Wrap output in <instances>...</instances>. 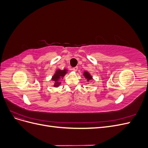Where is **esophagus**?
I'll return each instance as SVG.
<instances>
[{"instance_id":"34e87169","label":"esophagus","mask_w":148,"mask_h":148,"mask_svg":"<svg viewBox=\"0 0 148 148\" xmlns=\"http://www.w3.org/2000/svg\"><path fill=\"white\" fill-rule=\"evenodd\" d=\"M78 66H75V67H73V68L72 69V70L74 71H77L78 70Z\"/></svg>"}]
</instances>
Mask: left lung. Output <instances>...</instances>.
I'll use <instances>...</instances> for the list:
<instances>
[{"label":"left lung","instance_id":"1","mask_svg":"<svg viewBox=\"0 0 148 148\" xmlns=\"http://www.w3.org/2000/svg\"><path fill=\"white\" fill-rule=\"evenodd\" d=\"M84 76L85 77V78H86L87 79L88 81H89V80L92 79V77L91 76L89 75V73H88L87 71H84Z\"/></svg>","mask_w":148,"mask_h":148}]
</instances>
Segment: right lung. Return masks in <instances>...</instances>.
Listing matches in <instances>:
<instances>
[{
    "label": "right lung",
    "instance_id": "1",
    "mask_svg": "<svg viewBox=\"0 0 148 148\" xmlns=\"http://www.w3.org/2000/svg\"><path fill=\"white\" fill-rule=\"evenodd\" d=\"M66 73V70H58L56 71V73L54 74V75L53 76L52 78V80H53V82H55V83H54L55 87L59 86V85L60 84V82H58V80L60 78V77H64Z\"/></svg>",
    "mask_w": 148,
    "mask_h": 148
}]
</instances>
